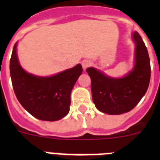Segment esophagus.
I'll use <instances>...</instances> for the list:
<instances>
[{
    "label": "esophagus",
    "instance_id": "esophagus-1",
    "mask_svg": "<svg viewBox=\"0 0 160 160\" xmlns=\"http://www.w3.org/2000/svg\"><path fill=\"white\" fill-rule=\"evenodd\" d=\"M82 68L83 69H84V70H86V69H87V67H88V66H90V62H89V61H87V60H85V61H83L82 62Z\"/></svg>",
    "mask_w": 160,
    "mask_h": 160
}]
</instances>
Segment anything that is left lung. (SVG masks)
<instances>
[{"label":"left lung","mask_w":160,"mask_h":160,"mask_svg":"<svg viewBox=\"0 0 160 160\" xmlns=\"http://www.w3.org/2000/svg\"><path fill=\"white\" fill-rule=\"evenodd\" d=\"M136 44L135 66L122 78L106 76L94 68L87 72L91 79L92 98L98 111L108 114H121L131 111L146 94L151 78L148 49L138 32L133 33Z\"/></svg>","instance_id":"obj_1"}]
</instances>
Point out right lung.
I'll return each mask as SVG.
<instances>
[{
	"label": "right lung",
	"instance_id": "obj_1",
	"mask_svg": "<svg viewBox=\"0 0 160 160\" xmlns=\"http://www.w3.org/2000/svg\"><path fill=\"white\" fill-rule=\"evenodd\" d=\"M13 46L10 58L12 88L19 102L30 114L44 121H57L70 111V93L82 72L80 64L48 78L28 73L21 67Z\"/></svg>",
	"mask_w": 160,
	"mask_h": 160
}]
</instances>
